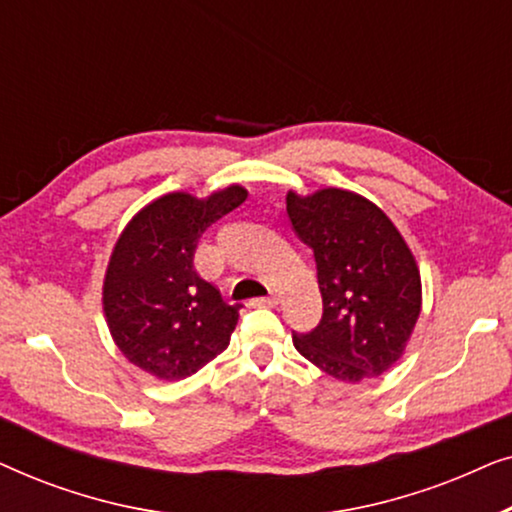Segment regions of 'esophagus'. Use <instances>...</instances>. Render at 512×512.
<instances>
[{"label": "esophagus", "instance_id": "1", "mask_svg": "<svg viewBox=\"0 0 512 512\" xmlns=\"http://www.w3.org/2000/svg\"><path fill=\"white\" fill-rule=\"evenodd\" d=\"M249 305L251 307H277L279 305V296H275V293H272V296H268V298H254Z\"/></svg>", "mask_w": 512, "mask_h": 512}]
</instances>
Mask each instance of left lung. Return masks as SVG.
<instances>
[{
  "instance_id": "1",
  "label": "left lung",
  "mask_w": 512,
  "mask_h": 512,
  "mask_svg": "<svg viewBox=\"0 0 512 512\" xmlns=\"http://www.w3.org/2000/svg\"><path fill=\"white\" fill-rule=\"evenodd\" d=\"M296 235L314 251L324 314L293 333L307 361L342 382L382 375L401 359L422 312L415 256L387 214L359 193L286 195Z\"/></svg>"
}]
</instances>
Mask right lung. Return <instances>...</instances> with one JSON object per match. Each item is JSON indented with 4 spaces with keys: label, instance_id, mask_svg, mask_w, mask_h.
Listing matches in <instances>:
<instances>
[{
    "label": "right lung",
    "instance_id": "1",
    "mask_svg": "<svg viewBox=\"0 0 512 512\" xmlns=\"http://www.w3.org/2000/svg\"><path fill=\"white\" fill-rule=\"evenodd\" d=\"M247 200L242 186L207 198L167 193L132 216L111 251L102 307L125 359L158 380H184L228 347L242 305L195 272L202 233Z\"/></svg>",
    "mask_w": 512,
    "mask_h": 512
}]
</instances>
